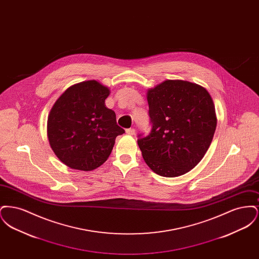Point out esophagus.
Instances as JSON below:
<instances>
[{
    "label": "esophagus",
    "mask_w": 259,
    "mask_h": 259,
    "mask_svg": "<svg viewBox=\"0 0 259 259\" xmlns=\"http://www.w3.org/2000/svg\"><path fill=\"white\" fill-rule=\"evenodd\" d=\"M126 133H127L128 135H135L136 130L134 128H129V129H126Z\"/></svg>",
    "instance_id": "esophagus-1"
}]
</instances>
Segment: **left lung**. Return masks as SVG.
<instances>
[{"label": "left lung", "instance_id": "8db88e82", "mask_svg": "<svg viewBox=\"0 0 259 259\" xmlns=\"http://www.w3.org/2000/svg\"><path fill=\"white\" fill-rule=\"evenodd\" d=\"M151 130L138 136L148 167L167 178L193 169L207 152L217 127L209 92L185 80H165L147 95Z\"/></svg>", "mask_w": 259, "mask_h": 259}]
</instances>
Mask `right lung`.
Instances as JSON below:
<instances>
[{
  "label": "right lung",
  "instance_id": "add662e5",
  "mask_svg": "<svg viewBox=\"0 0 259 259\" xmlns=\"http://www.w3.org/2000/svg\"><path fill=\"white\" fill-rule=\"evenodd\" d=\"M110 89L96 80L69 87L53 105L48 137L56 156L68 167L91 171L111 154L115 138L125 133L115 112L105 105Z\"/></svg>",
  "mask_w": 259,
  "mask_h": 259
}]
</instances>
